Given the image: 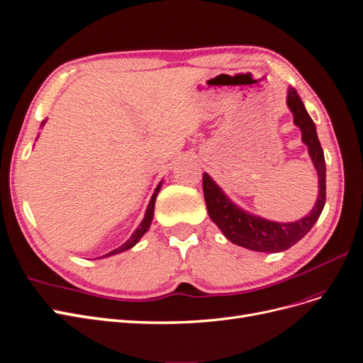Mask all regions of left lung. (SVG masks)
<instances>
[{"label": "left lung", "instance_id": "8db88e82", "mask_svg": "<svg viewBox=\"0 0 363 363\" xmlns=\"http://www.w3.org/2000/svg\"><path fill=\"white\" fill-rule=\"evenodd\" d=\"M287 106L293 113V123L302 133V142L308 147L318 174V196L315 205L303 218L293 223H278L254 216L239 208L208 173H203V194L211 220L218 225L230 242L257 252L286 251L313 229L326 203V163L317 136L314 121L293 86L287 91Z\"/></svg>", "mask_w": 363, "mask_h": 363}]
</instances>
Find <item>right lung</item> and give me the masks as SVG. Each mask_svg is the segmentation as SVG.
I'll list each match as a JSON object with an SVG mask.
<instances>
[{"instance_id":"add662e5","label":"right lung","mask_w":363,"mask_h":363,"mask_svg":"<svg viewBox=\"0 0 363 363\" xmlns=\"http://www.w3.org/2000/svg\"><path fill=\"white\" fill-rule=\"evenodd\" d=\"M45 123H46V119L43 121L42 123V127L45 125ZM161 184H163V181H161L158 185H157V189L154 190V194L151 196V200H150V203H147V208H146V211H145V217H143V220H142V223L139 224V227L136 230L133 232V235L125 240V242L121 245V247H118V248H115V250H112L111 252H107V254H104V256H101V257H99V259H104V257H111V256H115V254H119V252H124V251H127V250H130V248H133L134 245H136L139 240H140V238L150 230V227H151V223H152V218H154V208H155V199H157V196H158V193H160V189H161Z\"/></svg>"}]
</instances>
